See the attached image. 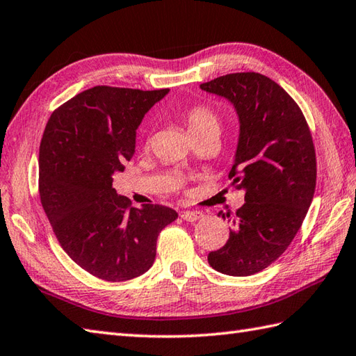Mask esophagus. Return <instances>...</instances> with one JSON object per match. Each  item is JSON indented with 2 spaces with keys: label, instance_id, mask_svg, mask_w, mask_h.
Segmentation results:
<instances>
[{
  "label": "esophagus",
  "instance_id": "obj_1",
  "mask_svg": "<svg viewBox=\"0 0 356 356\" xmlns=\"http://www.w3.org/2000/svg\"><path fill=\"white\" fill-rule=\"evenodd\" d=\"M202 216H204L202 211H195V210H184L181 213V218L187 220V222H195V220L201 219Z\"/></svg>",
  "mask_w": 356,
  "mask_h": 356
}]
</instances>
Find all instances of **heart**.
I'll list each match as a JSON object with an SVG mask.
<instances>
[{
    "label": "heart",
    "instance_id": "heart-1",
    "mask_svg": "<svg viewBox=\"0 0 356 356\" xmlns=\"http://www.w3.org/2000/svg\"><path fill=\"white\" fill-rule=\"evenodd\" d=\"M186 124L192 137L204 134H219V115L207 105H195L186 113Z\"/></svg>",
    "mask_w": 356,
    "mask_h": 356
}]
</instances>
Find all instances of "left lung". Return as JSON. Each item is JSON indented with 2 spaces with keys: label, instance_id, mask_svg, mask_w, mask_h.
I'll list each match as a JSON object with an SVG mask.
<instances>
[{
  "label": "left lung",
  "instance_id": "left-lung-1",
  "mask_svg": "<svg viewBox=\"0 0 356 356\" xmlns=\"http://www.w3.org/2000/svg\"><path fill=\"white\" fill-rule=\"evenodd\" d=\"M200 86L238 114L228 178L245 192L236 215H222L233 225L227 243L207 259L213 270L245 277L275 262L302 227L317 181L312 136L298 105L264 74H225Z\"/></svg>",
  "mask_w": 356,
  "mask_h": 356
}]
</instances>
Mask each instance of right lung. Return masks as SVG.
Wrapping results in <instances>:
<instances>
[{
	"mask_svg": "<svg viewBox=\"0 0 356 356\" xmlns=\"http://www.w3.org/2000/svg\"><path fill=\"white\" fill-rule=\"evenodd\" d=\"M169 90L94 86L59 106L39 146V196L53 232L74 262L102 280L145 274L158 234L178 213L158 204L134 209L113 177L136 152L137 128Z\"/></svg>",
	"mask_w": 356,
	"mask_h": 356,
	"instance_id": "right-lung-1",
	"label": "right lung"
}]
</instances>
